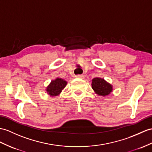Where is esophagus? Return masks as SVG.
<instances>
[{"label": "esophagus", "instance_id": "esophagus-1", "mask_svg": "<svg viewBox=\"0 0 152 152\" xmlns=\"http://www.w3.org/2000/svg\"><path fill=\"white\" fill-rule=\"evenodd\" d=\"M75 77H77V78H80V79H84V76L83 75H77Z\"/></svg>", "mask_w": 152, "mask_h": 152}]
</instances>
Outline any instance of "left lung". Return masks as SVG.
<instances>
[{"instance_id": "8db88e82", "label": "left lung", "mask_w": 152, "mask_h": 152, "mask_svg": "<svg viewBox=\"0 0 152 152\" xmlns=\"http://www.w3.org/2000/svg\"><path fill=\"white\" fill-rule=\"evenodd\" d=\"M91 86L95 92L99 95L106 96L112 91V86L108 83L104 79L96 77L92 80Z\"/></svg>"}]
</instances>
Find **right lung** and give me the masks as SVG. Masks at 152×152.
I'll use <instances>...</instances> for the list:
<instances>
[{
	"instance_id": "add662e5",
	"label": "right lung",
	"mask_w": 152,
	"mask_h": 152,
	"mask_svg": "<svg viewBox=\"0 0 152 152\" xmlns=\"http://www.w3.org/2000/svg\"><path fill=\"white\" fill-rule=\"evenodd\" d=\"M67 84L66 80L61 78H57L52 80L46 88L48 94L51 96H56L61 93L62 90L65 88Z\"/></svg>"
}]
</instances>
